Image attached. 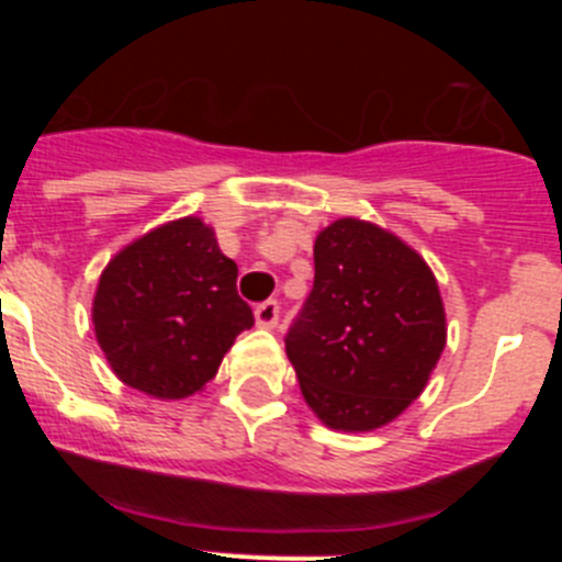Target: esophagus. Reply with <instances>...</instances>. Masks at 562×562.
Here are the masks:
<instances>
[{
  "label": "esophagus",
  "instance_id": "esophagus-1",
  "mask_svg": "<svg viewBox=\"0 0 562 562\" xmlns=\"http://www.w3.org/2000/svg\"><path fill=\"white\" fill-rule=\"evenodd\" d=\"M278 315H281V306H278V301H265V304L256 306V324L261 326V329H276Z\"/></svg>",
  "mask_w": 562,
  "mask_h": 562
}]
</instances>
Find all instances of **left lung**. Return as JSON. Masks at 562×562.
Here are the masks:
<instances>
[{
  "label": "left lung",
  "mask_w": 562,
  "mask_h": 562,
  "mask_svg": "<svg viewBox=\"0 0 562 562\" xmlns=\"http://www.w3.org/2000/svg\"><path fill=\"white\" fill-rule=\"evenodd\" d=\"M306 405L331 430H376L425 391L445 342V304L425 258L362 220L315 238V284L284 337Z\"/></svg>",
  "instance_id": "1"
}]
</instances>
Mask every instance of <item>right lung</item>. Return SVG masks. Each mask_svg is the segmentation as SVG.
<instances>
[{
	"label": "right lung",
	"instance_id": "right-lung-1",
	"mask_svg": "<svg viewBox=\"0 0 562 562\" xmlns=\"http://www.w3.org/2000/svg\"><path fill=\"white\" fill-rule=\"evenodd\" d=\"M238 267L196 216L154 227L106 265L92 324L109 366L157 400H186L216 376L252 310L236 292Z\"/></svg>",
	"mask_w": 562,
	"mask_h": 562
}]
</instances>
